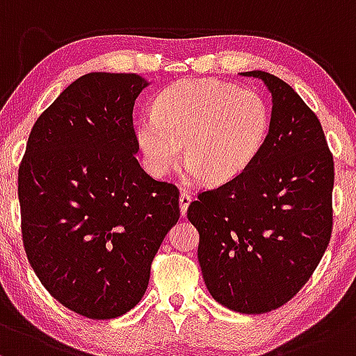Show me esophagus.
I'll list each match as a JSON object with an SVG mask.
<instances>
[{
    "instance_id": "1",
    "label": "esophagus",
    "mask_w": 356,
    "mask_h": 356,
    "mask_svg": "<svg viewBox=\"0 0 356 356\" xmlns=\"http://www.w3.org/2000/svg\"><path fill=\"white\" fill-rule=\"evenodd\" d=\"M191 203V197L186 191H183L181 195H179V211H181V217H185L186 215V210H188V205Z\"/></svg>"
}]
</instances>
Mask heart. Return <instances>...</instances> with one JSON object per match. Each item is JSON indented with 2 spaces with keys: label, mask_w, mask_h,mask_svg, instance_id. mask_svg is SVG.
<instances>
[{
  "label": "heart",
  "mask_w": 356,
  "mask_h": 356,
  "mask_svg": "<svg viewBox=\"0 0 356 356\" xmlns=\"http://www.w3.org/2000/svg\"><path fill=\"white\" fill-rule=\"evenodd\" d=\"M270 111L257 92L210 79H186L154 99L153 114L136 121L146 170L163 178L183 154L191 177L210 185L232 181L264 146Z\"/></svg>",
  "instance_id": "1"
}]
</instances>
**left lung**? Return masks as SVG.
I'll return each instance as SVG.
<instances>
[{
  "label": "left lung",
  "instance_id": "8db88e82",
  "mask_svg": "<svg viewBox=\"0 0 356 356\" xmlns=\"http://www.w3.org/2000/svg\"><path fill=\"white\" fill-rule=\"evenodd\" d=\"M242 75L273 94L269 134L252 165L200 191L186 215L215 301L262 314L296 296L328 247L334 163L321 122L289 83L262 70Z\"/></svg>",
  "mask_w": 356,
  "mask_h": 356
}]
</instances>
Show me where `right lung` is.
<instances>
[{
	"mask_svg": "<svg viewBox=\"0 0 356 356\" xmlns=\"http://www.w3.org/2000/svg\"><path fill=\"white\" fill-rule=\"evenodd\" d=\"M136 74L92 72L31 127L18 170L25 252L60 305L111 319L141 301L151 262L179 218V191L139 166Z\"/></svg>",
	"mask_w": 356,
	"mask_h": 356,
	"instance_id": "add662e5",
	"label": "right lung"
}]
</instances>
